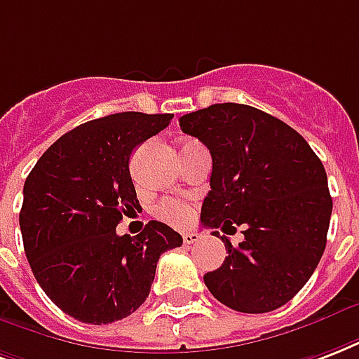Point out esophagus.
I'll return each mask as SVG.
<instances>
[{"label":"esophagus","instance_id":"obj_1","mask_svg":"<svg viewBox=\"0 0 359 359\" xmlns=\"http://www.w3.org/2000/svg\"><path fill=\"white\" fill-rule=\"evenodd\" d=\"M201 239L198 233H191V231H188V233L182 235V243H184L186 246H190V245H196L198 241Z\"/></svg>","mask_w":359,"mask_h":359}]
</instances>
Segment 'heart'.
Listing matches in <instances>:
<instances>
[{
    "instance_id": "1",
    "label": "heart",
    "mask_w": 359,
    "mask_h": 359,
    "mask_svg": "<svg viewBox=\"0 0 359 359\" xmlns=\"http://www.w3.org/2000/svg\"><path fill=\"white\" fill-rule=\"evenodd\" d=\"M156 212H158L160 218L173 224H184L186 220L190 218V209H188V205H184L182 201H175V199H168V201H163V203L158 205Z\"/></svg>"
}]
</instances>
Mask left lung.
<instances>
[{
	"label": "left lung",
	"mask_w": 359,
	"mask_h": 359,
	"mask_svg": "<svg viewBox=\"0 0 359 359\" xmlns=\"http://www.w3.org/2000/svg\"><path fill=\"white\" fill-rule=\"evenodd\" d=\"M179 124L212 156L201 224L245 235L239 246L222 237L228 256L207 288L239 313L283 307L324 254L333 201L322 161L294 128L250 105L216 103Z\"/></svg>",
	"instance_id": "left-lung-1"
}]
</instances>
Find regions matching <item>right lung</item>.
<instances>
[{
  "label": "right lung",
  "instance_id": "obj_1",
  "mask_svg": "<svg viewBox=\"0 0 359 359\" xmlns=\"http://www.w3.org/2000/svg\"><path fill=\"white\" fill-rule=\"evenodd\" d=\"M171 120L130 111L76 126L24 182L20 229L29 267L52 303L84 324H111L137 311L161 254L182 245L156 220L137 237L116 233L122 216L141 209L131 152Z\"/></svg>",
  "mask_w": 359,
  "mask_h": 359
}]
</instances>
